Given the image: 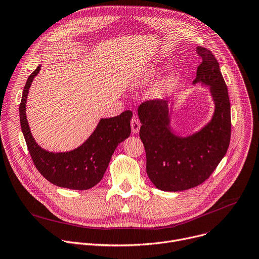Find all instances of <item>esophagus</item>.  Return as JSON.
Segmentation results:
<instances>
[{"label": "esophagus", "mask_w": 259, "mask_h": 259, "mask_svg": "<svg viewBox=\"0 0 259 259\" xmlns=\"http://www.w3.org/2000/svg\"><path fill=\"white\" fill-rule=\"evenodd\" d=\"M139 129H140L139 121L136 119V117H132V120H131V130H132V133H135V134L138 133Z\"/></svg>", "instance_id": "34e87169"}]
</instances>
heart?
<instances>
[{
    "instance_id": "b5f03b06",
    "label": "heart",
    "mask_w": 259,
    "mask_h": 259,
    "mask_svg": "<svg viewBox=\"0 0 259 259\" xmlns=\"http://www.w3.org/2000/svg\"><path fill=\"white\" fill-rule=\"evenodd\" d=\"M157 73V70L155 68H151L147 71L143 72L136 78V85H146L150 83L154 76ZM179 82V74L177 72H171L167 76L164 77L154 89L153 95L157 98H162L166 95V94L174 91V89L178 85Z\"/></svg>"
}]
</instances>
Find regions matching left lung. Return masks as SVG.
<instances>
[{
    "label": "left lung",
    "mask_w": 259,
    "mask_h": 259,
    "mask_svg": "<svg viewBox=\"0 0 259 259\" xmlns=\"http://www.w3.org/2000/svg\"><path fill=\"white\" fill-rule=\"evenodd\" d=\"M196 52L201 64L193 84L209 87L215 103L213 117L201 130L186 137L175 134L166 100H149L138 107L147 174L162 191H183L202 184L225 156L230 142V102L219 63L202 46Z\"/></svg>",
    "instance_id": "8db88e82"
}]
</instances>
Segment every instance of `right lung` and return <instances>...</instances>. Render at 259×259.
I'll return each instance as SVG.
<instances>
[{"instance_id":"add662e5","label":"right lung","mask_w":259,"mask_h":259,"mask_svg":"<svg viewBox=\"0 0 259 259\" xmlns=\"http://www.w3.org/2000/svg\"><path fill=\"white\" fill-rule=\"evenodd\" d=\"M40 69L38 66L29 76L19 104L21 131L31 158L38 171L52 184L72 190H88L102 180L114 150L129 137L132 111L101 119L95 131L77 149L64 153L46 151L35 142L26 115L29 89Z\"/></svg>"}]
</instances>
